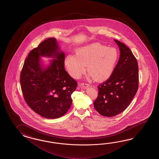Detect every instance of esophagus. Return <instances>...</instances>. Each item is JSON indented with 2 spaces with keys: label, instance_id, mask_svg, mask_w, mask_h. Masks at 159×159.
<instances>
[{
  "label": "esophagus",
  "instance_id": "obj_1",
  "mask_svg": "<svg viewBox=\"0 0 159 159\" xmlns=\"http://www.w3.org/2000/svg\"><path fill=\"white\" fill-rule=\"evenodd\" d=\"M80 88H82V89H86L87 88H89L90 86V84H84V83H82L81 84H80Z\"/></svg>",
  "mask_w": 159,
  "mask_h": 159
}]
</instances>
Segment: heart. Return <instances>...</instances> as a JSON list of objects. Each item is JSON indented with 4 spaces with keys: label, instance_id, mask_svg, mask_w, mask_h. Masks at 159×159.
Instances as JSON below:
<instances>
[{
    "label": "heart",
    "instance_id": "1",
    "mask_svg": "<svg viewBox=\"0 0 159 159\" xmlns=\"http://www.w3.org/2000/svg\"><path fill=\"white\" fill-rule=\"evenodd\" d=\"M118 59V52L114 48L100 43H93L78 48L75 54H69L65 58V66L72 77L78 78L86 70L97 81L108 79L112 73Z\"/></svg>",
    "mask_w": 159,
    "mask_h": 159
}]
</instances>
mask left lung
<instances>
[{
  "label": "left lung",
  "mask_w": 159,
  "mask_h": 159,
  "mask_svg": "<svg viewBox=\"0 0 159 159\" xmlns=\"http://www.w3.org/2000/svg\"><path fill=\"white\" fill-rule=\"evenodd\" d=\"M120 50V57L110 77L98 86L94 108L104 116L111 117L129 106L138 91L139 68L132 52L125 44L114 40Z\"/></svg>",
  "instance_id": "obj_1"
}]
</instances>
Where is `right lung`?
<instances>
[{
  "instance_id": "add662e5",
  "label": "right lung",
  "mask_w": 159,
  "mask_h": 159,
  "mask_svg": "<svg viewBox=\"0 0 159 159\" xmlns=\"http://www.w3.org/2000/svg\"><path fill=\"white\" fill-rule=\"evenodd\" d=\"M64 52L53 37L30 51L20 75L24 99L34 111L45 118L64 115L72 103L77 83L65 70ZM41 57L52 58L45 65Z\"/></svg>"
}]
</instances>
